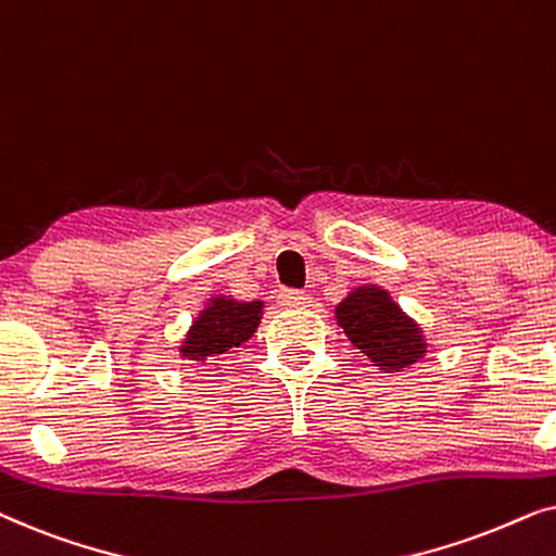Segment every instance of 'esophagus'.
<instances>
[{"label":"esophagus","instance_id":"34e87169","mask_svg":"<svg viewBox=\"0 0 556 556\" xmlns=\"http://www.w3.org/2000/svg\"><path fill=\"white\" fill-rule=\"evenodd\" d=\"M280 306L286 308H306L311 306V295L303 293V291H293V288H286V291H280Z\"/></svg>","mask_w":556,"mask_h":556}]
</instances>
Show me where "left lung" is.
Returning <instances> with one entry per match:
<instances>
[{"label": "left lung", "mask_w": 556, "mask_h": 556, "mask_svg": "<svg viewBox=\"0 0 556 556\" xmlns=\"http://www.w3.org/2000/svg\"><path fill=\"white\" fill-rule=\"evenodd\" d=\"M333 314L349 341L379 369L402 371L428 354L420 324L413 321L384 288H354Z\"/></svg>", "instance_id": "8db88e82"}]
</instances>
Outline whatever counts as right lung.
Returning a JSON list of instances; mask_svg holds the SVG:
<instances>
[{"label":"right lung","mask_w":556,"mask_h":556,"mask_svg":"<svg viewBox=\"0 0 556 556\" xmlns=\"http://www.w3.org/2000/svg\"><path fill=\"white\" fill-rule=\"evenodd\" d=\"M263 318V301H235L232 295H212L194 316L179 356L192 362L217 359L245 344Z\"/></svg>","instance_id":"add662e5"}]
</instances>
